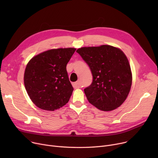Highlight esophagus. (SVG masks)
Listing matches in <instances>:
<instances>
[{
    "label": "esophagus",
    "mask_w": 158,
    "mask_h": 158,
    "mask_svg": "<svg viewBox=\"0 0 158 158\" xmlns=\"http://www.w3.org/2000/svg\"><path fill=\"white\" fill-rule=\"evenodd\" d=\"M73 85V87L74 88H78L80 87V81H77V82H73V83L72 84Z\"/></svg>",
    "instance_id": "obj_1"
}]
</instances>
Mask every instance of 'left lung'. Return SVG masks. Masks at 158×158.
I'll use <instances>...</instances> for the list:
<instances>
[{
	"label": "left lung",
	"instance_id": "1",
	"mask_svg": "<svg viewBox=\"0 0 158 158\" xmlns=\"http://www.w3.org/2000/svg\"><path fill=\"white\" fill-rule=\"evenodd\" d=\"M76 52L89 66L93 81L84 91L88 101L98 110L117 108L126 99L131 87L132 73L126 56L111 45L78 48Z\"/></svg>",
	"mask_w": 158,
	"mask_h": 158
}]
</instances>
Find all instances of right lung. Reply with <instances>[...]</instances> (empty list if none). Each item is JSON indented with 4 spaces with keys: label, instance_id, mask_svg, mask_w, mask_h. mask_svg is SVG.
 <instances>
[{
    "label": "right lung",
    "instance_id": "1",
    "mask_svg": "<svg viewBox=\"0 0 158 158\" xmlns=\"http://www.w3.org/2000/svg\"><path fill=\"white\" fill-rule=\"evenodd\" d=\"M76 48L51 49L33 57L24 73V85L32 102L39 108L54 111L69 101L73 88L66 64Z\"/></svg>",
    "mask_w": 158,
    "mask_h": 158
}]
</instances>
